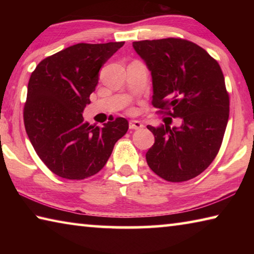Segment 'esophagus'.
<instances>
[{"label": "esophagus", "instance_id": "obj_1", "mask_svg": "<svg viewBox=\"0 0 254 254\" xmlns=\"http://www.w3.org/2000/svg\"><path fill=\"white\" fill-rule=\"evenodd\" d=\"M128 127H130L131 130H139V128L143 127V124L140 121H136V120H132V121L128 123Z\"/></svg>", "mask_w": 254, "mask_h": 254}]
</instances>
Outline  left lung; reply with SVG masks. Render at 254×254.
Segmentation results:
<instances>
[{"label": "left lung", "instance_id": "1", "mask_svg": "<svg viewBox=\"0 0 254 254\" xmlns=\"http://www.w3.org/2000/svg\"><path fill=\"white\" fill-rule=\"evenodd\" d=\"M133 48L151 71L152 105L180 119L177 127H147L154 135L148 166L167 182L195 178L216 157L229 121L221 67L205 49L180 38L134 41Z\"/></svg>", "mask_w": 254, "mask_h": 254}]
</instances>
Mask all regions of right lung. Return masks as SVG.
I'll return each instance as SVG.
<instances>
[{"label": "right lung", "instance_id": "right-lung-1", "mask_svg": "<svg viewBox=\"0 0 254 254\" xmlns=\"http://www.w3.org/2000/svg\"><path fill=\"white\" fill-rule=\"evenodd\" d=\"M123 45L77 44L41 60L32 71L23 110L25 131L38 156L59 177L79 180L97 174L127 131L124 118L100 127L81 115L101 67Z\"/></svg>", "mask_w": 254, "mask_h": 254}]
</instances>
